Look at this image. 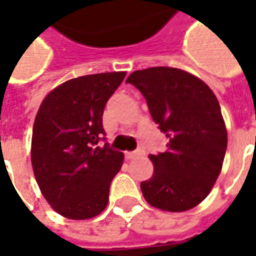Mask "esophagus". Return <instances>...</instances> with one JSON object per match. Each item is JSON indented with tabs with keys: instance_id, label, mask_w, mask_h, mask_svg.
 <instances>
[{
	"instance_id": "1",
	"label": "esophagus",
	"mask_w": 256,
	"mask_h": 256,
	"mask_svg": "<svg viewBox=\"0 0 256 256\" xmlns=\"http://www.w3.org/2000/svg\"><path fill=\"white\" fill-rule=\"evenodd\" d=\"M141 155H142V152H141V150H132V152H126V154H124L126 159H128V160L136 159V158H138V156Z\"/></svg>"
}]
</instances>
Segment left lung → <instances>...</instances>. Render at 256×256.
<instances>
[{
  "label": "left lung",
  "mask_w": 256,
  "mask_h": 256,
  "mask_svg": "<svg viewBox=\"0 0 256 256\" xmlns=\"http://www.w3.org/2000/svg\"><path fill=\"white\" fill-rule=\"evenodd\" d=\"M126 84L144 96L167 150L150 155L154 176L141 182L145 200L180 212L208 196L225 158L228 133L220 102L203 80L172 67L134 71Z\"/></svg>",
  "instance_id": "obj_1"
}]
</instances>
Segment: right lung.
<instances>
[{"mask_svg":"<svg viewBox=\"0 0 256 256\" xmlns=\"http://www.w3.org/2000/svg\"><path fill=\"white\" fill-rule=\"evenodd\" d=\"M126 72L70 79L52 90L36 114L31 163L44 198L70 220H89L106 207L122 152L106 141L102 112Z\"/></svg>","mask_w":256,"mask_h":256,"instance_id":"obj_1","label":"right lung"}]
</instances>
